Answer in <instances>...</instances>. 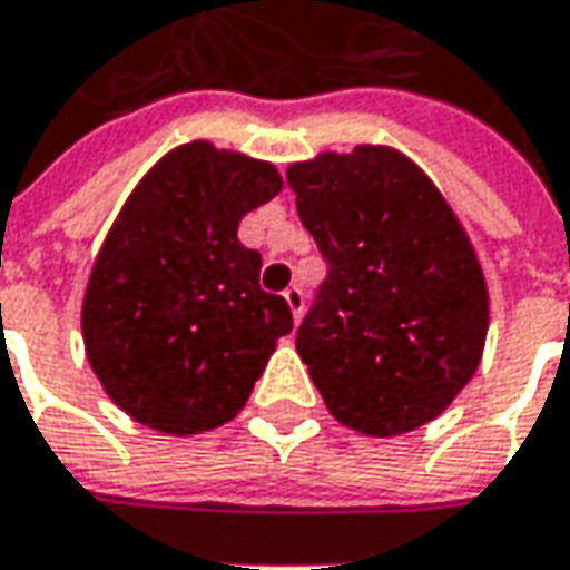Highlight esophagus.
<instances>
[{"label":"esophagus","mask_w":570,"mask_h":570,"mask_svg":"<svg viewBox=\"0 0 570 570\" xmlns=\"http://www.w3.org/2000/svg\"><path fill=\"white\" fill-rule=\"evenodd\" d=\"M282 295H285L288 307H292V317L301 320V314H304V292H301L297 285H288V288L282 292Z\"/></svg>","instance_id":"esophagus-1"}]
</instances>
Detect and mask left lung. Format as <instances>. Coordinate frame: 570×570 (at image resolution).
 I'll return each mask as SVG.
<instances>
[{"instance_id":"8db88e82","label":"left lung","mask_w":570,"mask_h":570,"mask_svg":"<svg viewBox=\"0 0 570 570\" xmlns=\"http://www.w3.org/2000/svg\"><path fill=\"white\" fill-rule=\"evenodd\" d=\"M288 187L330 266L295 340L326 409L371 438L438 419L489 333L485 275L463 225L383 145L292 165Z\"/></svg>"}]
</instances>
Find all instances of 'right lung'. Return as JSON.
Segmentation results:
<instances>
[{"label":"right lung","instance_id":"1","mask_svg":"<svg viewBox=\"0 0 570 570\" xmlns=\"http://www.w3.org/2000/svg\"><path fill=\"white\" fill-rule=\"evenodd\" d=\"M278 189L273 165L189 142L120 208L81 333L107 396L136 422L180 438L225 425L292 333L288 301L259 288L263 256L237 240L240 218Z\"/></svg>","mask_w":570,"mask_h":570}]
</instances>
